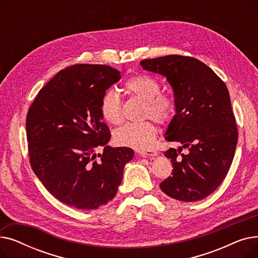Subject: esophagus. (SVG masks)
I'll list each match as a JSON object with an SVG mask.
<instances>
[{
    "label": "esophagus",
    "mask_w": 258,
    "mask_h": 258,
    "mask_svg": "<svg viewBox=\"0 0 258 258\" xmlns=\"http://www.w3.org/2000/svg\"><path fill=\"white\" fill-rule=\"evenodd\" d=\"M140 155L144 158H155L158 155V153L155 151H145V152H141Z\"/></svg>",
    "instance_id": "34e87169"
}]
</instances>
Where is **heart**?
Listing matches in <instances>:
<instances>
[{
  "instance_id": "b5f03b06",
  "label": "heart",
  "mask_w": 258,
  "mask_h": 258,
  "mask_svg": "<svg viewBox=\"0 0 258 258\" xmlns=\"http://www.w3.org/2000/svg\"><path fill=\"white\" fill-rule=\"evenodd\" d=\"M125 88L132 96L145 102V116L152 117L160 123H164L171 118L173 104L168 97L159 95L160 87L154 79L144 75L134 76L126 81ZM100 113L111 124L119 125L123 121L121 102L115 92L108 91L103 95L100 101ZM157 134L158 130L151 121L130 123L116 132L115 141L122 146L144 151L152 146Z\"/></svg>"
}]
</instances>
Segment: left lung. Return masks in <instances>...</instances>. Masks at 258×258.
<instances>
[{
    "label": "left lung",
    "mask_w": 258,
    "mask_h": 258,
    "mask_svg": "<svg viewBox=\"0 0 258 258\" xmlns=\"http://www.w3.org/2000/svg\"><path fill=\"white\" fill-rule=\"evenodd\" d=\"M140 64L164 76L173 92L175 114L165 140L180 146L164 152L173 169L160 184L162 191L183 202L205 199L224 181L237 144L229 91L208 66L194 57L167 55ZM183 148L186 154H180Z\"/></svg>",
    "instance_id": "8db88e82"
}]
</instances>
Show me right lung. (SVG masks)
Here are the masks:
<instances>
[{"instance_id":"right-lung-1","label":"right lung","mask_w":258,"mask_h":258,"mask_svg":"<svg viewBox=\"0 0 258 258\" xmlns=\"http://www.w3.org/2000/svg\"><path fill=\"white\" fill-rule=\"evenodd\" d=\"M120 78L105 64L66 68L38 92L27 114L31 167L68 206L92 210L110 202L134 158L132 148L107 144L111 134L100 113L105 91ZM98 147L104 153L97 155Z\"/></svg>"}]
</instances>
